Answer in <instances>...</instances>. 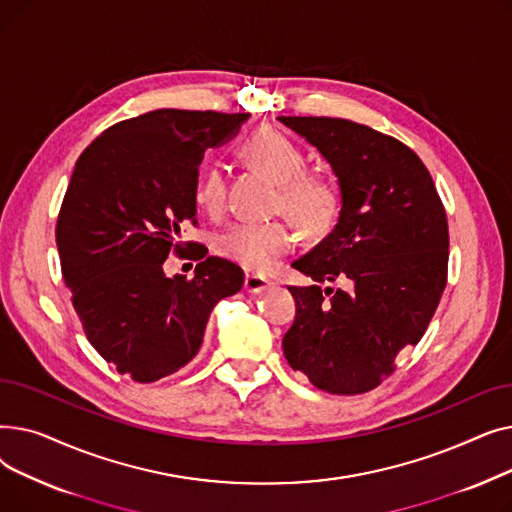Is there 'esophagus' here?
I'll return each instance as SVG.
<instances>
[{"mask_svg":"<svg viewBox=\"0 0 512 512\" xmlns=\"http://www.w3.org/2000/svg\"><path fill=\"white\" fill-rule=\"evenodd\" d=\"M270 286H272L270 280L263 278V276H257V274H251V276L245 278V290L251 292V294H259V292L267 290Z\"/></svg>","mask_w":512,"mask_h":512,"instance_id":"34e87169","label":"esophagus"}]
</instances>
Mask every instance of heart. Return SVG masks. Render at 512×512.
<instances>
[{"mask_svg": "<svg viewBox=\"0 0 512 512\" xmlns=\"http://www.w3.org/2000/svg\"><path fill=\"white\" fill-rule=\"evenodd\" d=\"M247 166L276 182L274 209L309 236L334 228L342 211L340 184L321 172H307L303 151L276 128H257L238 145ZM195 203L207 213H220L226 203V172L220 166L201 170L195 184ZM294 245L292 230L282 220L238 222L224 230L215 249L249 272L270 270L274 261Z\"/></svg>", "mask_w": 512, "mask_h": 512, "instance_id": "b5f03b06", "label": "heart"}]
</instances>
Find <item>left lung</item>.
Instances as JSON below:
<instances>
[{"label":"left lung","instance_id":"8db88e82","mask_svg":"<svg viewBox=\"0 0 512 512\" xmlns=\"http://www.w3.org/2000/svg\"><path fill=\"white\" fill-rule=\"evenodd\" d=\"M324 155L342 191L336 228L292 263L315 282L288 286L297 315L288 365L330 394H363L394 373L432 321L448 280V220L419 155L342 118L280 116Z\"/></svg>","mask_w":512,"mask_h":512}]
</instances>
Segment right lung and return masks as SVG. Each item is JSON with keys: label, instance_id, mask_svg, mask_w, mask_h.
Returning <instances> with one entry per match:
<instances>
[{"label": "right lung", "instance_id": "obj_1", "mask_svg": "<svg viewBox=\"0 0 512 512\" xmlns=\"http://www.w3.org/2000/svg\"><path fill=\"white\" fill-rule=\"evenodd\" d=\"M249 114L155 110L122 120L80 153L56 224L62 276L95 351L139 384L199 353L209 313L245 282L232 261L206 257L195 278L164 276L184 224L197 226L205 149ZM205 255H197L199 259Z\"/></svg>", "mask_w": 512, "mask_h": 512}]
</instances>
